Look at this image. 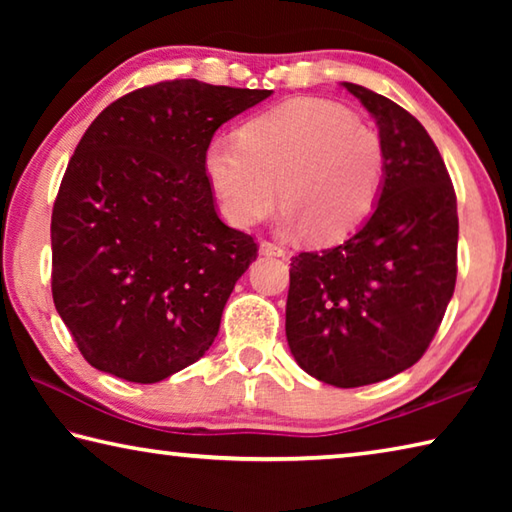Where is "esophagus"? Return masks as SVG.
Here are the masks:
<instances>
[{
    "label": "esophagus",
    "instance_id": "1",
    "mask_svg": "<svg viewBox=\"0 0 512 512\" xmlns=\"http://www.w3.org/2000/svg\"><path fill=\"white\" fill-rule=\"evenodd\" d=\"M259 253L268 255V257H284L287 255V250H284L280 244H275V241H259Z\"/></svg>",
    "mask_w": 512,
    "mask_h": 512
}]
</instances>
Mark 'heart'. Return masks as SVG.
I'll return each instance as SVG.
<instances>
[{"mask_svg": "<svg viewBox=\"0 0 512 512\" xmlns=\"http://www.w3.org/2000/svg\"><path fill=\"white\" fill-rule=\"evenodd\" d=\"M384 164V144L370 126L316 99L282 103L246 121L237 142L214 140L205 151L207 178L232 225L262 221L280 194L284 228L316 241L341 239L366 219Z\"/></svg>", "mask_w": 512, "mask_h": 512, "instance_id": "heart-1", "label": "heart"}]
</instances>
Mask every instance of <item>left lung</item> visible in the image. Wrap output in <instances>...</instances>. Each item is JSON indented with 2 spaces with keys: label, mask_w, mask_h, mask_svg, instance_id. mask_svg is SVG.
<instances>
[{
  "label": "left lung",
  "mask_w": 512,
  "mask_h": 512,
  "mask_svg": "<svg viewBox=\"0 0 512 512\" xmlns=\"http://www.w3.org/2000/svg\"><path fill=\"white\" fill-rule=\"evenodd\" d=\"M343 88L377 121L384 180L352 237L291 257L287 341L311 377L357 388L411 368L436 336L454 296L458 214L420 121L363 85Z\"/></svg>",
  "instance_id": "obj_1"
}]
</instances>
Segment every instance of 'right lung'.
Returning a JSON list of instances; mask_svg holds the SVG:
<instances>
[{"mask_svg":"<svg viewBox=\"0 0 512 512\" xmlns=\"http://www.w3.org/2000/svg\"><path fill=\"white\" fill-rule=\"evenodd\" d=\"M268 97L164 81L110 103L81 137L51 212V293L90 366L155 384L210 350L257 244L216 214L205 151Z\"/></svg>","mask_w":512,"mask_h":512,"instance_id":"right-lung-1","label":"right lung"}]
</instances>
